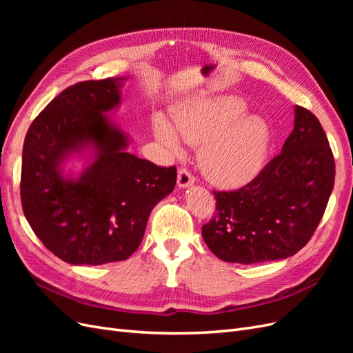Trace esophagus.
<instances>
[{
	"mask_svg": "<svg viewBox=\"0 0 353 353\" xmlns=\"http://www.w3.org/2000/svg\"><path fill=\"white\" fill-rule=\"evenodd\" d=\"M194 176L191 175V172L188 169H185V168H181L179 170H178V185L181 187V188H187V187H190V185H193L194 184Z\"/></svg>",
	"mask_w": 353,
	"mask_h": 353,
	"instance_id": "1",
	"label": "esophagus"
}]
</instances>
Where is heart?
<instances>
[{"label": "heart", "mask_w": 353, "mask_h": 353, "mask_svg": "<svg viewBox=\"0 0 353 353\" xmlns=\"http://www.w3.org/2000/svg\"><path fill=\"white\" fill-rule=\"evenodd\" d=\"M248 104L234 95L194 99L175 110L174 125L183 140L201 145L199 165L210 183L240 187L261 172L271 145V128L262 116L245 114ZM154 134L170 150L181 152L178 135L163 116Z\"/></svg>", "instance_id": "obj_1"}]
</instances>
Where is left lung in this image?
Here are the masks:
<instances>
[{
  "label": "left lung",
  "instance_id": "1",
  "mask_svg": "<svg viewBox=\"0 0 353 353\" xmlns=\"http://www.w3.org/2000/svg\"><path fill=\"white\" fill-rule=\"evenodd\" d=\"M336 165L316 116L294 109V128L283 150L249 184L213 191L216 212L201 227L219 259L261 263L285 259L311 240L334 187Z\"/></svg>",
  "mask_w": 353,
  "mask_h": 353
}]
</instances>
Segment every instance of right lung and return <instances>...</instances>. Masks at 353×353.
<instances>
[{"label":"right lung","instance_id":"1","mask_svg":"<svg viewBox=\"0 0 353 353\" xmlns=\"http://www.w3.org/2000/svg\"><path fill=\"white\" fill-rule=\"evenodd\" d=\"M122 79L85 81L61 91L25 138L23 213L42 244L72 265L130 258L150 212L176 184L175 166L128 153V137L104 114L119 105ZM87 145L94 148L93 163L77 180L63 177L62 162Z\"/></svg>","mask_w":353,"mask_h":353}]
</instances>
